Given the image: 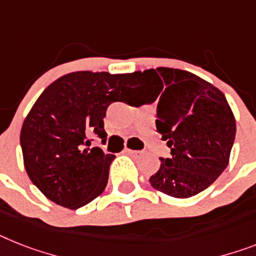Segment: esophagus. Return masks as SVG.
Masks as SVG:
<instances>
[{"instance_id": "obj_1", "label": "esophagus", "mask_w": 256, "mask_h": 256, "mask_svg": "<svg viewBox=\"0 0 256 256\" xmlns=\"http://www.w3.org/2000/svg\"><path fill=\"white\" fill-rule=\"evenodd\" d=\"M124 153H126L128 156H137V154H140L141 152L132 150V149H128V148H126V149H124Z\"/></svg>"}]
</instances>
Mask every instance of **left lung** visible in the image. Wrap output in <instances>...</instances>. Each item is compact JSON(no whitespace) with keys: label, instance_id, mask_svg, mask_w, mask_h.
Instances as JSON below:
<instances>
[{"label":"left lung","instance_id":"1","mask_svg":"<svg viewBox=\"0 0 256 256\" xmlns=\"http://www.w3.org/2000/svg\"><path fill=\"white\" fill-rule=\"evenodd\" d=\"M148 102L160 98L157 132L170 158L149 182L164 195L187 199L204 191L229 164L236 118L222 92L190 72L157 68L136 72Z\"/></svg>","mask_w":256,"mask_h":256}]
</instances>
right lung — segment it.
Masks as SVG:
<instances>
[{
    "label": "right lung",
    "mask_w": 256,
    "mask_h": 256,
    "mask_svg": "<svg viewBox=\"0 0 256 256\" xmlns=\"http://www.w3.org/2000/svg\"><path fill=\"white\" fill-rule=\"evenodd\" d=\"M141 95L136 72H74L42 92L23 122L20 145L27 175L46 198L77 209L104 191L115 156L90 149V136L98 134L104 142L107 107Z\"/></svg>",
    "instance_id": "add662e5"
}]
</instances>
